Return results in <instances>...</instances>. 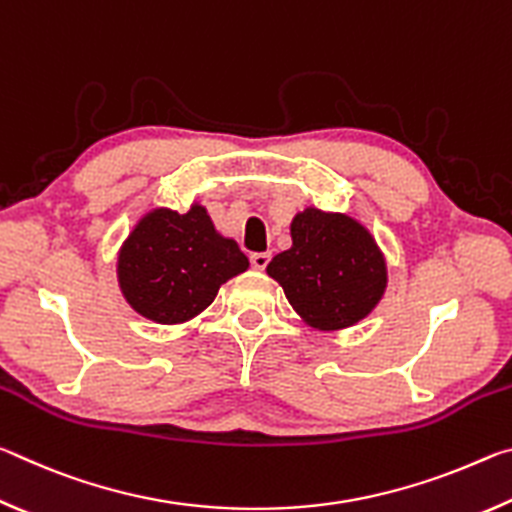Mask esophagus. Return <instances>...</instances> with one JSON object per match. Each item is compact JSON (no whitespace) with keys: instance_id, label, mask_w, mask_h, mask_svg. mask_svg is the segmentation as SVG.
<instances>
[{"instance_id":"esophagus-1","label":"esophagus","mask_w":512,"mask_h":512,"mask_svg":"<svg viewBox=\"0 0 512 512\" xmlns=\"http://www.w3.org/2000/svg\"><path fill=\"white\" fill-rule=\"evenodd\" d=\"M268 262H271V253H253V255H250V264H253L257 271H264Z\"/></svg>"}]
</instances>
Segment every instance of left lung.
Masks as SVG:
<instances>
[{"mask_svg": "<svg viewBox=\"0 0 512 512\" xmlns=\"http://www.w3.org/2000/svg\"><path fill=\"white\" fill-rule=\"evenodd\" d=\"M293 246L266 266L311 327L343 329L366 318L386 289V262L359 221L307 207L291 223Z\"/></svg>", "mask_w": 512, "mask_h": 512, "instance_id": "8db88e82", "label": "left lung"}]
</instances>
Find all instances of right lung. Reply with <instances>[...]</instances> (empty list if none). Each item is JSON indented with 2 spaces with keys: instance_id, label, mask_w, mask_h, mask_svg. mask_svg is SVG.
Returning a JSON list of instances; mask_svg holds the SVG:
<instances>
[{
  "instance_id": "obj_1",
  "label": "right lung",
  "mask_w": 512,
  "mask_h": 512,
  "mask_svg": "<svg viewBox=\"0 0 512 512\" xmlns=\"http://www.w3.org/2000/svg\"><path fill=\"white\" fill-rule=\"evenodd\" d=\"M246 268L237 241L221 237L194 203L185 214L167 207L146 214L119 250L117 277L137 314L176 325L210 307L221 284Z\"/></svg>"
}]
</instances>
